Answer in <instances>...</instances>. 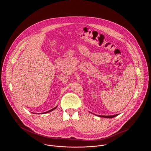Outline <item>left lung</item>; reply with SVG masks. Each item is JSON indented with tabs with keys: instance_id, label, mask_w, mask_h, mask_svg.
I'll return each mask as SVG.
<instances>
[{
	"instance_id": "8db88e82",
	"label": "left lung",
	"mask_w": 151,
	"mask_h": 151,
	"mask_svg": "<svg viewBox=\"0 0 151 151\" xmlns=\"http://www.w3.org/2000/svg\"><path fill=\"white\" fill-rule=\"evenodd\" d=\"M91 113H92V114H93V113H92V112H90ZM95 114V115H96V116H99V117H105V118H113V117H116V116H117L118 114H114V115H112V116H101V115H97V114Z\"/></svg>"
}]
</instances>
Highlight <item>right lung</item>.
<instances>
[{
    "instance_id": "obj_1",
    "label": "right lung",
    "mask_w": 151,
    "mask_h": 151,
    "mask_svg": "<svg viewBox=\"0 0 151 151\" xmlns=\"http://www.w3.org/2000/svg\"><path fill=\"white\" fill-rule=\"evenodd\" d=\"M57 107H58V106H56L55 108H53V109H52L51 110H49V111H45V112H44V113H42V114L43 113H49V112H50V111H53V110H55V109H56L57 108Z\"/></svg>"
}]
</instances>
